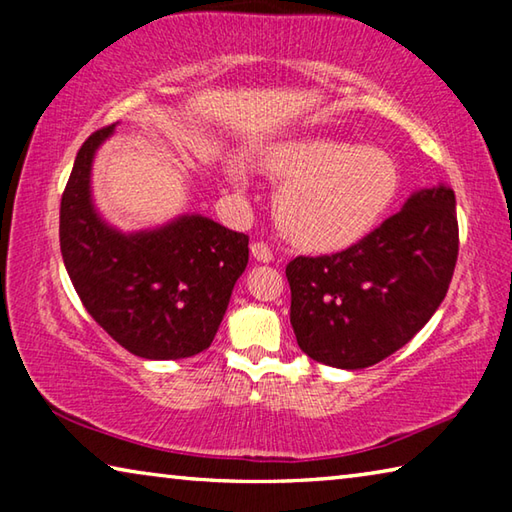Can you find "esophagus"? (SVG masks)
Listing matches in <instances>:
<instances>
[{
    "mask_svg": "<svg viewBox=\"0 0 512 512\" xmlns=\"http://www.w3.org/2000/svg\"><path fill=\"white\" fill-rule=\"evenodd\" d=\"M250 253H253L257 262H264V264L271 262V259H273L271 248H268V244H264V241H255V244L250 246Z\"/></svg>",
    "mask_w": 512,
    "mask_h": 512,
    "instance_id": "esophagus-1",
    "label": "esophagus"
}]
</instances>
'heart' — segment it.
I'll return each mask as SVG.
<instances>
[{
    "instance_id": "heart-1",
    "label": "heart",
    "mask_w": 512,
    "mask_h": 512,
    "mask_svg": "<svg viewBox=\"0 0 512 512\" xmlns=\"http://www.w3.org/2000/svg\"><path fill=\"white\" fill-rule=\"evenodd\" d=\"M266 171L282 185L277 221L284 235L316 253L357 244L400 192V169L391 153L332 137L280 144L268 155Z\"/></svg>"
}]
</instances>
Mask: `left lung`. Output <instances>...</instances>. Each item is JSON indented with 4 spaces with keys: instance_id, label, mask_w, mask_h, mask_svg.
I'll return each mask as SVG.
<instances>
[{
    "instance_id": "left-lung-1",
    "label": "left lung",
    "mask_w": 512,
    "mask_h": 512,
    "mask_svg": "<svg viewBox=\"0 0 512 512\" xmlns=\"http://www.w3.org/2000/svg\"><path fill=\"white\" fill-rule=\"evenodd\" d=\"M456 257V196L440 185L413 194L341 253L291 259V327L300 350L345 370L391 357L445 300Z\"/></svg>"
}]
</instances>
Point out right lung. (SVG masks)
I'll list each match as a JSON object with an SVG mask.
<instances>
[{"label":"right lung","mask_w":512,"mask_h":512,"mask_svg":"<svg viewBox=\"0 0 512 512\" xmlns=\"http://www.w3.org/2000/svg\"><path fill=\"white\" fill-rule=\"evenodd\" d=\"M112 128L83 142L60 198L69 280L97 325L135 357H194L221 325L248 264V235L198 214L137 235L108 228L90 203V167Z\"/></svg>","instance_id":"obj_1"}]
</instances>
